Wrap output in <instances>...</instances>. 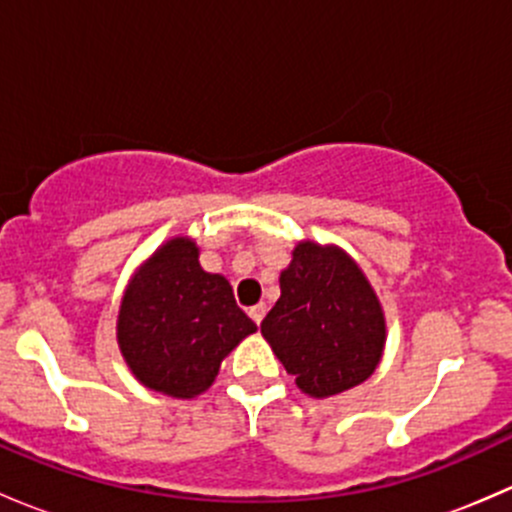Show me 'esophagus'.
I'll return each mask as SVG.
<instances>
[{"label":"esophagus","instance_id":"34e87169","mask_svg":"<svg viewBox=\"0 0 512 512\" xmlns=\"http://www.w3.org/2000/svg\"><path fill=\"white\" fill-rule=\"evenodd\" d=\"M265 312H267L265 304H255V307H250V312H247V314H250V317H252V322L260 324L262 319H265Z\"/></svg>","mask_w":512,"mask_h":512}]
</instances>
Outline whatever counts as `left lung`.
I'll return each instance as SVG.
<instances>
[{"instance_id": "1", "label": "left lung", "mask_w": 512, "mask_h": 512, "mask_svg": "<svg viewBox=\"0 0 512 512\" xmlns=\"http://www.w3.org/2000/svg\"><path fill=\"white\" fill-rule=\"evenodd\" d=\"M280 289L260 329L297 389L329 399L364 384L384 356L386 317L354 257L339 245L297 242Z\"/></svg>"}]
</instances>
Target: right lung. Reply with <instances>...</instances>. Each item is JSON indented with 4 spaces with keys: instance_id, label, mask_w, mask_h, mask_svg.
Segmentation results:
<instances>
[{
    "instance_id": "right-lung-1",
    "label": "right lung",
    "mask_w": 512,
    "mask_h": 512,
    "mask_svg": "<svg viewBox=\"0 0 512 512\" xmlns=\"http://www.w3.org/2000/svg\"><path fill=\"white\" fill-rule=\"evenodd\" d=\"M193 237H170L128 280L116 319L123 361L146 389L195 399L257 324L230 282L200 267Z\"/></svg>"
}]
</instances>
